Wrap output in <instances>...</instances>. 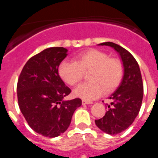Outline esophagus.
<instances>
[{
    "instance_id": "1",
    "label": "esophagus",
    "mask_w": 158,
    "mask_h": 158,
    "mask_svg": "<svg viewBox=\"0 0 158 158\" xmlns=\"http://www.w3.org/2000/svg\"><path fill=\"white\" fill-rule=\"evenodd\" d=\"M93 104V102L88 101V100H82V104Z\"/></svg>"
}]
</instances>
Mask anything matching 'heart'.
Here are the masks:
<instances>
[{"mask_svg":"<svg viewBox=\"0 0 158 158\" xmlns=\"http://www.w3.org/2000/svg\"><path fill=\"white\" fill-rule=\"evenodd\" d=\"M89 70L85 82L73 90V95L85 100L98 98L104 91L115 90L122 81L123 67L117 58L91 49L74 57V62L63 61L58 66V74L64 82L74 86L82 80L84 72Z\"/></svg>","mask_w":158,"mask_h":158,"instance_id":"1","label":"heart"}]
</instances>
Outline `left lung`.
Returning a JSON list of instances; mask_svg holds the SVG:
<instances>
[{
    "label": "left lung",
    "mask_w": 158,
    "mask_h": 158,
    "mask_svg": "<svg viewBox=\"0 0 158 158\" xmlns=\"http://www.w3.org/2000/svg\"><path fill=\"white\" fill-rule=\"evenodd\" d=\"M109 46L119 54L123 65L120 84L109 99L108 110L103 118L95 120L96 125L108 135H117L131 126L140 111L143 97V84L139 65L133 55L123 47L111 42L100 43Z\"/></svg>",
    "instance_id": "obj_1"
}]
</instances>
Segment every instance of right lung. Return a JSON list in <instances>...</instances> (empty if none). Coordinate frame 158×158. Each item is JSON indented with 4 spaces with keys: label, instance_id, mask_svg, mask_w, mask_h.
<instances>
[{
    "label": "right lung",
    "instance_id": "obj_1",
    "mask_svg": "<svg viewBox=\"0 0 158 158\" xmlns=\"http://www.w3.org/2000/svg\"><path fill=\"white\" fill-rule=\"evenodd\" d=\"M64 47H50L31 58L22 69L17 83L19 109L29 126L43 136L55 138L64 133L79 98L64 100L71 93L58 74V66L67 56Z\"/></svg>",
    "mask_w": 158,
    "mask_h": 158
}]
</instances>
